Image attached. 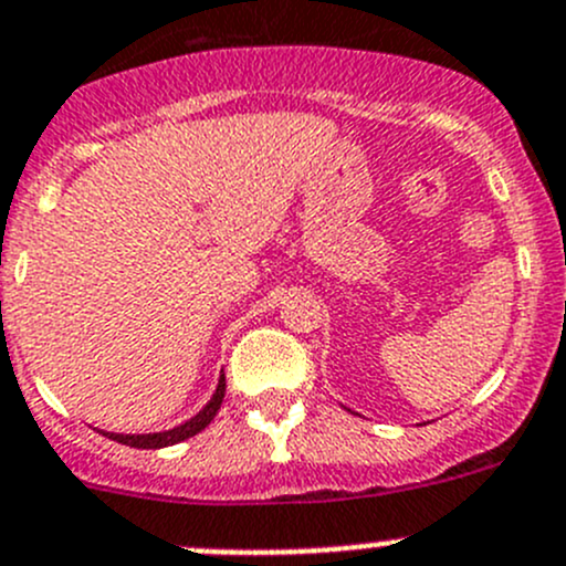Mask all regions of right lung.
I'll use <instances>...</instances> for the list:
<instances>
[{
    "label": "right lung",
    "instance_id": "obj_1",
    "mask_svg": "<svg viewBox=\"0 0 566 566\" xmlns=\"http://www.w3.org/2000/svg\"><path fill=\"white\" fill-rule=\"evenodd\" d=\"M223 395H227V376L221 373V378H218V387H216V392H212L210 403H207L205 409L199 411V415H193L190 420H185L182 426H174V429H168V431H157V434H115V431H102V434L107 437V440L120 442V446L140 448V451H157V448L177 446V442L190 440V437H196L199 431H205L207 426H210L212 417H216L218 409H221Z\"/></svg>",
    "mask_w": 566,
    "mask_h": 566
}]
</instances>
